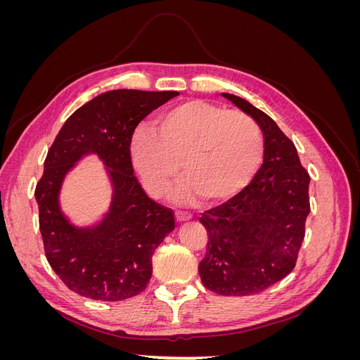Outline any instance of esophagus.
Masks as SVG:
<instances>
[{
	"mask_svg": "<svg viewBox=\"0 0 360 360\" xmlns=\"http://www.w3.org/2000/svg\"><path fill=\"white\" fill-rule=\"evenodd\" d=\"M176 219L177 222H186L192 219V214L191 213H183V212H177L176 213Z\"/></svg>",
	"mask_w": 360,
	"mask_h": 360,
	"instance_id": "obj_1",
	"label": "esophagus"
}]
</instances>
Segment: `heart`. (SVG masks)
<instances>
[{"label":"heart","instance_id":"obj_1","mask_svg":"<svg viewBox=\"0 0 360 360\" xmlns=\"http://www.w3.org/2000/svg\"><path fill=\"white\" fill-rule=\"evenodd\" d=\"M155 130L138 129L130 143L134 167L155 197L168 191L181 162L188 183L177 193L180 202L195 193L205 201L228 198L254 177L263 159V135L252 117L204 101L162 112Z\"/></svg>","mask_w":360,"mask_h":360}]
</instances>
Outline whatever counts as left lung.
Returning a JSON list of instances; mask_svg holds the SVG:
<instances>
[{
  "instance_id": "1",
  "label": "left lung",
  "mask_w": 360,
  "mask_h": 360,
  "mask_svg": "<svg viewBox=\"0 0 360 360\" xmlns=\"http://www.w3.org/2000/svg\"><path fill=\"white\" fill-rule=\"evenodd\" d=\"M222 96L255 120L264 158L240 193L202 213L209 243L198 271L204 287L221 296H249L276 284L296 266L309 214V176L274 120L242 97Z\"/></svg>"
}]
</instances>
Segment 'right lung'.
I'll return each instance as SVG.
<instances>
[{"mask_svg": "<svg viewBox=\"0 0 360 360\" xmlns=\"http://www.w3.org/2000/svg\"><path fill=\"white\" fill-rule=\"evenodd\" d=\"M179 91L111 90L78 108L63 124L36 188L40 233L53 271L72 291L117 302L144 291L151 257L176 224L171 210L151 201L134 176L130 143L136 126ZM104 163L112 201L94 224L79 227L62 212L68 174L84 158Z\"/></svg>", "mask_w": 360, "mask_h": 360, "instance_id": "right-lung-1", "label": "right lung"}]
</instances>
